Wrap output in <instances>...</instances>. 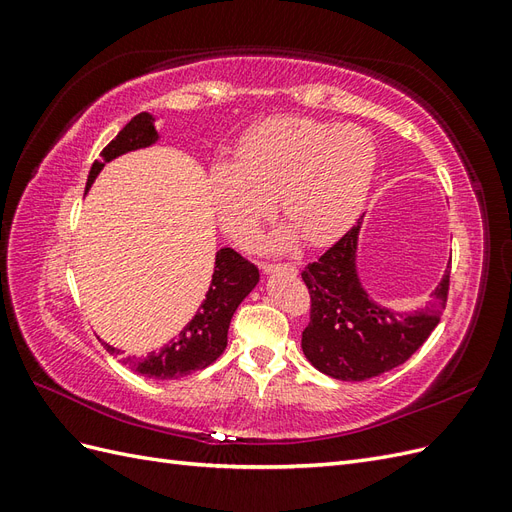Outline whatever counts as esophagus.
Wrapping results in <instances>:
<instances>
[{
  "label": "esophagus",
  "mask_w": 512,
  "mask_h": 512,
  "mask_svg": "<svg viewBox=\"0 0 512 512\" xmlns=\"http://www.w3.org/2000/svg\"><path fill=\"white\" fill-rule=\"evenodd\" d=\"M260 269H262V273H267V275H273V273H284V275H290V277L297 275V267H294V265H269V262H260Z\"/></svg>",
  "instance_id": "obj_1"
}]
</instances>
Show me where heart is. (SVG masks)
<instances>
[{"mask_svg":"<svg viewBox=\"0 0 512 512\" xmlns=\"http://www.w3.org/2000/svg\"><path fill=\"white\" fill-rule=\"evenodd\" d=\"M237 158L209 166L220 222L232 237L245 239L273 213L277 198L292 228L277 232L271 243L288 247L297 235L309 245L344 235L361 215L378 151L363 128L284 115L247 132Z\"/></svg>","mask_w":512,"mask_h":512,"instance_id":"b5f03b06","label":"heart"}]
</instances>
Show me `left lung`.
<instances>
[{"instance_id": "obj_1", "label": "left lung", "mask_w": 512, "mask_h": 512, "mask_svg": "<svg viewBox=\"0 0 512 512\" xmlns=\"http://www.w3.org/2000/svg\"><path fill=\"white\" fill-rule=\"evenodd\" d=\"M361 224L363 215L301 273L312 294V318L301 337L303 354L322 374L346 382L376 378L406 363L438 327L451 277L448 262L431 301L412 312L380 305L356 269Z\"/></svg>"}]
</instances>
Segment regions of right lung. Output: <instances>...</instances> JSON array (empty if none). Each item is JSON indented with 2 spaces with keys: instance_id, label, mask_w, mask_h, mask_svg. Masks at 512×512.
<instances>
[{
  "instance_id": "right-lung-1",
  "label": "right lung",
  "mask_w": 512,
  "mask_h": 512,
  "mask_svg": "<svg viewBox=\"0 0 512 512\" xmlns=\"http://www.w3.org/2000/svg\"><path fill=\"white\" fill-rule=\"evenodd\" d=\"M156 121V115L138 113L136 117H132L130 123H126V128L102 149V160L91 166L85 194L91 190V185H94L108 162L117 160L119 156H126L130 151L153 147L160 141ZM258 280L260 273L252 262L241 258L230 247H222V250L215 252V267L205 301L200 303L192 320L160 350L147 352L145 356H128L121 354L119 348L102 342V339L100 342L111 354H121L119 363L145 378L177 380L190 376L194 371L211 365L224 352L228 344V327L232 314L237 312V307L247 294L256 288Z\"/></svg>"
}]
</instances>
